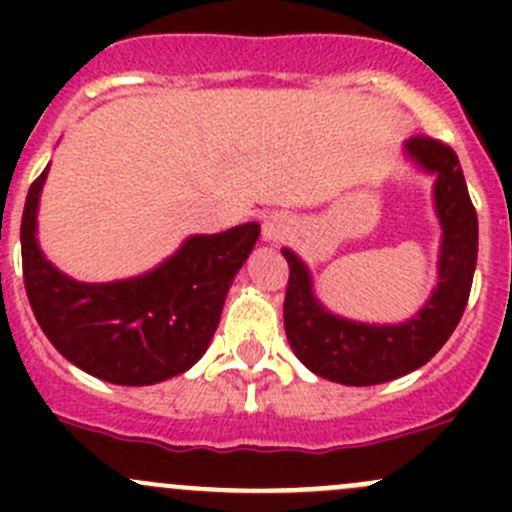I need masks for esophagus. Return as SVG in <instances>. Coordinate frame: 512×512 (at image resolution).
I'll return each instance as SVG.
<instances>
[{
  "mask_svg": "<svg viewBox=\"0 0 512 512\" xmlns=\"http://www.w3.org/2000/svg\"><path fill=\"white\" fill-rule=\"evenodd\" d=\"M289 235H292V223H289L285 215H267L265 223H262V237H265V242H282Z\"/></svg>",
  "mask_w": 512,
  "mask_h": 512,
  "instance_id": "34e87169",
  "label": "esophagus"
}]
</instances>
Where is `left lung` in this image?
<instances>
[{
    "mask_svg": "<svg viewBox=\"0 0 512 512\" xmlns=\"http://www.w3.org/2000/svg\"><path fill=\"white\" fill-rule=\"evenodd\" d=\"M404 156L433 175V205L441 223L438 285L411 319L366 324L329 312L314 294L309 267L289 247L285 332L297 359L317 376L347 386H374L426 364L458 327L471 294L478 260V215L453 148L414 136Z\"/></svg>",
    "mask_w": 512,
    "mask_h": 512,
    "instance_id": "obj_1",
    "label": "left lung"
}]
</instances>
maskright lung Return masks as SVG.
Listing matches in <instances>:
<instances>
[{
  "label": "right lung",
  "instance_id": "right-lung-1",
  "mask_svg": "<svg viewBox=\"0 0 512 512\" xmlns=\"http://www.w3.org/2000/svg\"><path fill=\"white\" fill-rule=\"evenodd\" d=\"M46 173L29 188L22 215L24 287L56 352L96 379L148 386L188 371L208 349L232 280L250 257L260 225L190 235L146 275L76 282L56 270L36 240Z\"/></svg>",
  "mask_w": 512,
  "mask_h": 512
}]
</instances>
